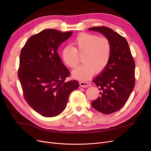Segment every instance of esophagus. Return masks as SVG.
Returning a JSON list of instances; mask_svg holds the SVG:
<instances>
[{
  "instance_id": "1",
  "label": "esophagus",
  "mask_w": 151,
  "mask_h": 151,
  "mask_svg": "<svg viewBox=\"0 0 151 151\" xmlns=\"http://www.w3.org/2000/svg\"><path fill=\"white\" fill-rule=\"evenodd\" d=\"M79 85L81 87H83V88H88V87L91 86V84L89 83V82L81 81L79 83Z\"/></svg>"
}]
</instances>
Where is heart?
Segmentation results:
<instances>
[{"label":"heart","mask_w":151,"mask_h":151,"mask_svg":"<svg viewBox=\"0 0 151 151\" xmlns=\"http://www.w3.org/2000/svg\"><path fill=\"white\" fill-rule=\"evenodd\" d=\"M73 47L66 46L62 50V56L65 64L71 68H76L83 55L84 64L72 72L76 79L86 81L96 72H102L110 60L112 47L109 40L103 36L82 33L72 42Z\"/></svg>","instance_id":"b5f03b06"}]
</instances>
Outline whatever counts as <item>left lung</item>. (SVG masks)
Segmentation results:
<instances>
[{"label":"left lung","mask_w":151,"mask_h":151,"mask_svg":"<svg viewBox=\"0 0 151 151\" xmlns=\"http://www.w3.org/2000/svg\"><path fill=\"white\" fill-rule=\"evenodd\" d=\"M102 33L110 41L112 52L106 68L93 80L100 91L98 98L91 103L103 114L120 109L129 99L135 86V62L126 39L105 26L88 29Z\"/></svg>","instance_id":"8db88e82"}]
</instances>
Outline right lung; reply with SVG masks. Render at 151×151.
I'll return each instance as SVG.
<instances>
[{"label": "right lung", "mask_w": 151, "mask_h": 151, "mask_svg": "<svg viewBox=\"0 0 151 151\" xmlns=\"http://www.w3.org/2000/svg\"><path fill=\"white\" fill-rule=\"evenodd\" d=\"M73 31L53 29L31 36L22 48L18 77L26 102L45 117L60 114L71 92L79 88L77 81H66L70 75L57 48Z\"/></svg>", "instance_id": "obj_1"}]
</instances>
